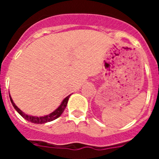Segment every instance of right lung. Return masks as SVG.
<instances>
[{
	"mask_svg": "<svg viewBox=\"0 0 159 159\" xmlns=\"http://www.w3.org/2000/svg\"><path fill=\"white\" fill-rule=\"evenodd\" d=\"M70 96H71V95H69L68 96L66 97L65 99L62 101L61 104L58 107V108H57V109H56L53 112L50 113L49 115H47V116L37 117V116H29V115H27V114H25V112L22 111L20 108H18L16 106V104L14 103L12 99L11 98L10 95H9V98H10L11 102H12V106H13V107L16 109V111H17L18 113H19L20 115L24 118V119H25L29 122H31V123H37V124H42V123H48V122L53 121V120H55V119H57V118L60 117V116L62 115L63 112H64L66 106H67V101H68V99H69Z\"/></svg>",
	"mask_w": 159,
	"mask_h": 159,
	"instance_id": "right-lung-1",
	"label": "right lung"
}]
</instances>
